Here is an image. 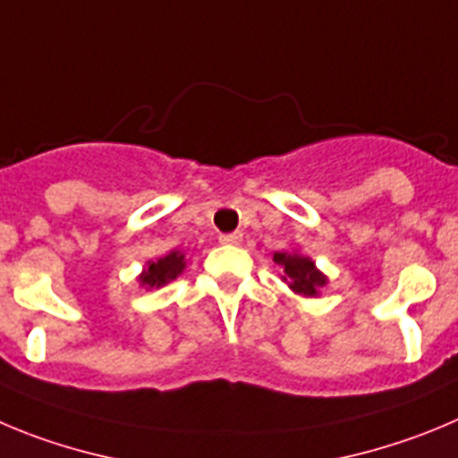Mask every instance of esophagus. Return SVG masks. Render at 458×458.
<instances>
[{
    "instance_id": "esophagus-1",
    "label": "esophagus",
    "mask_w": 458,
    "mask_h": 458,
    "mask_svg": "<svg viewBox=\"0 0 458 458\" xmlns=\"http://www.w3.org/2000/svg\"><path fill=\"white\" fill-rule=\"evenodd\" d=\"M241 241H242V233H241V232L222 233V236H220L222 245H241Z\"/></svg>"
}]
</instances>
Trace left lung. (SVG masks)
<instances>
[{
  "instance_id": "1",
  "label": "left lung",
  "mask_w": 458,
  "mask_h": 458,
  "mask_svg": "<svg viewBox=\"0 0 458 458\" xmlns=\"http://www.w3.org/2000/svg\"><path fill=\"white\" fill-rule=\"evenodd\" d=\"M275 263L284 266V272H286L288 281H291V288L295 293H301V295H318V288L327 284V276L316 270L311 259L300 257V254L276 251Z\"/></svg>"
}]
</instances>
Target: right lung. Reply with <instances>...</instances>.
Here are the masks:
<instances>
[{"label":"right lung","mask_w":458,"mask_h":458,"mask_svg":"<svg viewBox=\"0 0 458 458\" xmlns=\"http://www.w3.org/2000/svg\"><path fill=\"white\" fill-rule=\"evenodd\" d=\"M183 270V254L179 251H170L167 257L158 259V261H152L147 266V270L140 275L142 286H163L167 281L177 279L179 272Z\"/></svg>","instance_id":"obj_1"}]
</instances>
